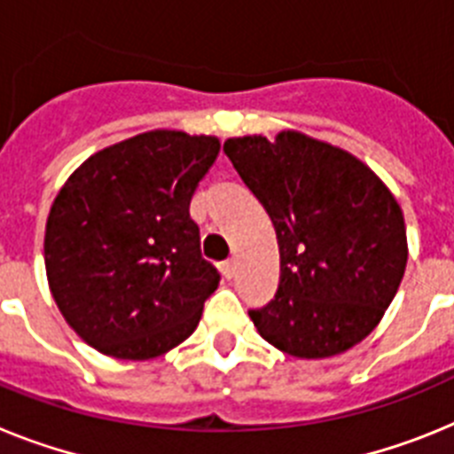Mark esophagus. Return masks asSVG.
Listing matches in <instances>:
<instances>
[{"label": "esophagus", "instance_id": "1", "mask_svg": "<svg viewBox=\"0 0 454 454\" xmlns=\"http://www.w3.org/2000/svg\"><path fill=\"white\" fill-rule=\"evenodd\" d=\"M235 271H238V262H235V258H228L222 262V274L226 276V278H232L235 276Z\"/></svg>", "mask_w": 454, "mask_h": 454}]
</instances>
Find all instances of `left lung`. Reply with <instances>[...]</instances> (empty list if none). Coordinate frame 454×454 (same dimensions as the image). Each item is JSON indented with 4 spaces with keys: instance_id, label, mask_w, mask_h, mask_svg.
<instances>
[{
    "instance_id": "8db88e82",
    "label": "left lung",
    "mask_w": 454,
    "mask_h": 454,
    "mask_svg": "<svg viewBox=\"0 0 454 454\" xmlns=\"http://www.w3.org/2000/svg\"><path fill=\"white\" fill-rule=\"evenodd\" d=\"M247 187L265 205L281 247L274 299L251 309L281 352L325 358L364 340L407 267L404 216L364 161L297 132L228 139Z\"/></svg>"
}]
</instances>
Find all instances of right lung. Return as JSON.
<instances>
[{"mask_svg":"<svg viewBox=\"0 0 454 454\" xmlns=\"http://www.w3.org/2000/svg\"><path fill=\"white\" fill-rule=\"evenodd\" d=\"M216 155L215 137L155 129L89 157L54 199L47 281L98 352L145 361L194 333L222 274L189 203Z\"/></svg>","mask_w":454,"mask_h":454,"instance_id":"1","label":"right lung"}]
</instances>
